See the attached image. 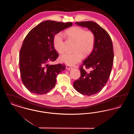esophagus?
<instances>
[{
  "label": "esophagus",
  "mask_w": 134,
  "mask_h": 134,
  "mask_svg": "<svg viewBox=\"0 0 134 134\" xmlns=\"http://www.w3.org/2000/svg\"><path fill=\"white\" fill-rule=\"evenodd\" d=\"M66 68L67 69L70 70V69H72V67H71V66H69V65H66Z\"/></svg>",
  "instance_id": "esophagus-1"
}]
</instances>
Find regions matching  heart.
<instances>
[{
    "label": "heart",
    "instance_id": "b5f03b06",
    "mask_svg": "<svg viewBox=\"0 0 134 134\" xmlns=\"http://www.w3.org/2000/svg\"><path fill=\"white\" fill-rule=\"evenodd\" d=\"M64 35L75 42L72 53H66L59 58L61 62L69 65H74L79 62L82 56H87L92 51L95 42V36L91 31H85L79 26H73L64 32ZM54 46L59 54L64 52L63 38L61 34L56 35L54 38Z\"/></svg>",
    "mask_w": 134,
    "mask_h": 134
}]
</instances>
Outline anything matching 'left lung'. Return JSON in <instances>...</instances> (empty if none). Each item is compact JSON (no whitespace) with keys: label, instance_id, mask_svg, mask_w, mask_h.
<instances>
[{"label":"left lung","instance_id":"8db88e82","mask_svg":"<svg viewBox=\"0 0 134 134\" xmlns=\"http://www.w3.org/2000/svg\"><path fill=\"white\" fill-rule=\"evenodd\" d=\"M75 24L87 27L95 36L93 50L80 67L81 77L73 83L74 88L78 92L92 96L99 92L108 81L114 57L113 43L108 32L95 22L86 21ZM83 65L91 71L88 73L86 72Z\"/></svg>","mask_w":134,"mask_h":134}]
</instances>
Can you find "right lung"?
Returning <instances> with one entry per match:
<instances>
[{
  "mask_svg": "<svg viewBox=\"0 0 134 134\" xmlns=\"http://www.w3.org/2000/svg\"><path fill=\"white\" fill-rule=\"evenodd\" d=\"M71 22L46 20L27 34L19 52V70L23 83L30 92L43 94L55 87L56 76L65 69L64 64L49 65L59 56L54 47L55 35L72 26Z\"/></svg>",
  "mask_w": 134,
  "mask_h": 134,
  "instance_id": "right-lung-1",
  "label": "right lung"
}]
</instances>
